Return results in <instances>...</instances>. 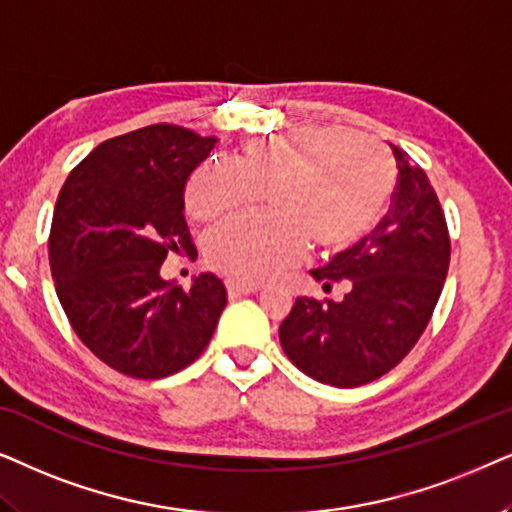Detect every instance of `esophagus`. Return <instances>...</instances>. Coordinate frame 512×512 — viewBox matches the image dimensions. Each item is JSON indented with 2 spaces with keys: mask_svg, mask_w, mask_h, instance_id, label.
<instances>
[{
  "mask_svg": "<svg viewBox=\"0 0 512 512\" xmlns=\"http://www.w3.org/2000/svg\"><path fill=\"white\" fill-rule=\"evenodd\" d=\"M227 290H229V297H243V295H252V292L260 290V285H252V283H238V281H227Z\"/></svg>",
  "mask_w": 512,
  "mask_h": 512,
  "instance_id": "obj_1",
  "label": "esophagus"
}]
</instances>
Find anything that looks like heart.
Segmentation results:
<instances>
[{
    "label": "heart",
    "mask_w": 512,
    "mask_h": 512,
    "mask_svg": "<svg viewBox=\"0 0 512 512\" xmlns=\"http://www.w3.org/2000/svg\"><path fill=\"white\" fill-rule=\"evenodd\" d=\"M234 167L203 163L189 177L185 208L199 224L229 222L260 206L274 215L208 238L206 262L238 283L269 281L316 241L327 252L358 243L379 220L395 182L388 149L370 135L306 128L243 142Z\"/></svg>",
    "instance_id": "1"
}]
</instances>
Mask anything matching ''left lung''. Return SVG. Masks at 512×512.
Masks as SVG:
<instances>
[{
	"instance_id": "1",
	"label": "left lung",
	"mask_w": 512,
	"mask_h": 512,
	"mask_svg": "<svg viewBox=\"0 0 512 512\" xmlns=\"http://www.w3.org/2000/svg\"><path fill=\"white\" fill-rule=\"evenodd\" d=\"M398 185L377 229L311 276L342 302L297 297L278 337L292 363L320 384L353 388L384 377L424 335L449 269V231L428 175L391 145Z\"/></svg>"
}]
</instances>
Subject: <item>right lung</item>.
Instances as JSON below:
<instances>
[{"label":"right lung","instance_id":"right-lung-1","mask_svg":"<svg viewBox=\"0 0 512 512\" xmlns=\"http://www.w3.org/2000/svg\"><path fill=\"white\" fill-rule=\"evenodd\" d=\"M217 138L154 124L105 140L60 189L49 262L77 337L126 377L161 379L192 365L227 306L215 274L192 288L161 278L170 250H194L185 185Z\"/></svg>","mask_w":512,"mask_h":512}]
</instances>
